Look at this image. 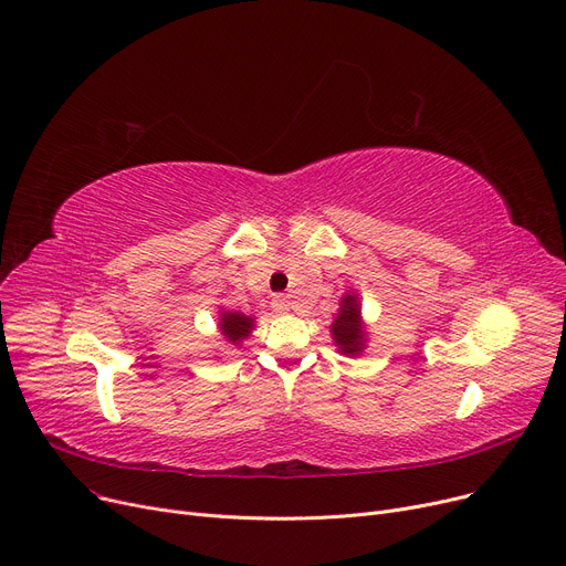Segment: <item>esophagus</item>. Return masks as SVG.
I'll return each mask as SVG.
<instances>
[{
	"mask_svg": "<svg viewBox=\"0 0 566 566\" xmlns=\"http://www.w3.org/2000/svg\"><path fill=\"white\" fill-rule=\"evenodd\" d=\"M272 308H274L276 313H287V311H290V302H287L285 297H274Z\"/></svg>",
	"mask_w": 566,
	"mask_h": 566,
	"instance_id": "1",
	"label": "esophagus"
}]
</instances>
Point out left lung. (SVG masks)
<instances>
[{
  "label": "left lung",
  "mask_w": 566,
  "mask_h": 566,
  "mask_svg": "<svg viewBox=\"0 0 566 566\" xmlns=\"http://www.w3.org/2000/svg\"><path fill=\"white\" fill-rule=\"evenodd\" d=\"M332 336L338 347L340 355L347 357H359L366 347V327L361 322V306L359 297L355 292H345V297L340 302V311L336 319L332 322Z\"/></svg>",
  "instance_id": "1"
}]
</instances>
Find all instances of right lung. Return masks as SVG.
<instances>
[{"label": "right lung", "instance_id": "1", "mask_svg": "<svg viewBox=\"0 0 566 566\" xmlns=\"http://www.w3.org/2000/svg\"><path fill=\"white\" fill-rule=\"evenodd\" d=\"M253 317L244 315L239 311H223L219 317V329L223 334L226 340H230L232 345H239L244 340L251 332H253Z\"/></svg>", "mask_w": 566, "mask_h": 566}]
</instances>
